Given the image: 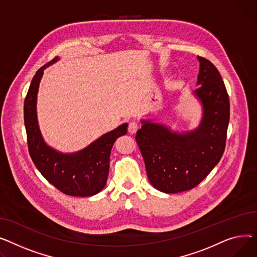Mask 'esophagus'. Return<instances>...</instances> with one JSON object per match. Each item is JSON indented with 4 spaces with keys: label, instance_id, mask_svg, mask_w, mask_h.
Here are the masks:
<instances>
[{
    "label": "esophagus",
    "instance_id": "1",
    "mask_svg": "<svg viewBox=\"0 0 257 257\" xmlns=\"http://www.w3.org/2000/svg\"><path fill=\"white\" fill-rule=\"evenodd\" d=\"M138 128H139V125H138L137 123H136V122H131V123L128 124V133L132 134V135L136 134V132L138 131Z\"/></svg>",
    "mask_w": 257,
    "mask_h": 257
}]
</instances>
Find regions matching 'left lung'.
I'll list each match as a JSON object with an SVG mask.
<instances>
[{
  "instance_id": "obj_1",
  "label": "left lung",
  "mask_w": 257,
  "mask_h": 257,
  "mask_svg": "<svg viewBox=\"0 0 257 257\" xmlns=\"http://www.w3.org/2000/svg\"><path fill=\"white\" fill-rule=\"evenodd\" d=\"M197 89L192 91L201 107L198 125L174 131L159 122L160 115L141 118L136 140L145 163L148 180L157 190L174 194L200 184L219 163L229 123V98L221 74L208 60L197 57Z\"/></svg>"
}]
</instances>
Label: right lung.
Wrapping results in <instances>:
<instances>
[{
  "mask_svg": "<svg viewBox=\"0 0 257 257\" xmlns=\"http://www.w3.org/2000/svg\"><path fill=\"white\" fill-rule=\"evenodd\" d=\"M59 60L57 56L39 68L28 90L24 114L29 153L39 172L58 190L69 196L89 197L99 193L107 184L113 144L126 134L127 123L101 135L75 153L64 154L47 144L38 123L37 94L43 70Z\"/></svg>",
  "mask_w": 257,
  "mask_h": 257,
  "instance_id": "right-lung-1",
  "label": "right lung"
}]
</instances>
